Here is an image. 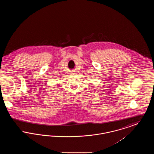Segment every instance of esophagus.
I'll return each mask as SVG.
<instances>
[{
	"mask_svg": "<svg viewBox=\"0 0 154 154\" xmlns=\"http://www.w3.org/2000/svg\"><path fill=\"white\" fill-rule=\"evenodd\" d=\"M71 73L72 74H75V72H74L73 70H72V71H71Z\"/></svg>",
	"mask_w": 154,
	"mask_h": 154,
	"instance_id": "obj_1",
	"label": "esophagus"
}]
</instances>
